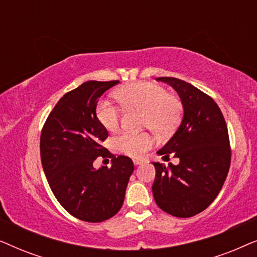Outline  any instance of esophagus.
Listing matches in <instances>:
<instances>
[{
    "instance_id": "obj_1",
    "label": "esophagus",
    "mask_w": 257,
    "mask_h": 257,
    "mask_svg": "<svg viewBox=\"0 0 257 257\" xmlns=\"http://www.w3.org/2000/svg\"><path fill=\"white\" fill-rule=\"evenodd\" d=\"M144 161L142 159H133V164L136 165V166H138V165H142Z\"/></svg>"
}]
</instances>
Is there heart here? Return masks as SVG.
Here are the masks:
<instances>
[{"instance_id":"1","label":"heart","mask_w":257,"mask_h":257,"mask_svg":"<svg viewBox=\"0 0 257 257\" xmlns=\"http://www.w3.org/2000/svg\"><path fill=\"white\" fill-rule=\"evenodd\" d=\"M115 97L128 110L143 112L142 126L158 135L173 132L182 115V103L175 94L168 93L166 87L156 83L142 82L124 86ZM98 120L107 131H115L120 124L121 108L110 100H100L97 105ZM120 152L131 157H142L152 146L153 138L149 132H122L113 139Z\"/></svg>"}]
</instances>
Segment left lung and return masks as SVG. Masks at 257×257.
Masks as SVG:
<instances>
[{
  "mask_svg": "<svg viewBox=\"0 0 257 257\" xmlns=\"http://www.w3.org/2000/svg\"><path fill=\"white\" fill-rule=\"evenodd\" d=\"M173 87L184 106L178 131L158 154H173L178 165L153 163L152 192L157 205L177 217L205 210L222 188L230 166L231 150L227 124L212 97L185 80L159 77Z\"/></svg>",
  "mask_w": 257,
  "mask_h": 257,
  "instance_id": "8db88e82",
  "label": "left lung"
}]
</instances>
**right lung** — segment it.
<instances>
[{
	"mask_svg": "<svg viewBox=\"0 0 257 257\" xmlns=\"http://www.w3.org/2000/svg\"><path fill=\"white\" fill-rule=\"evenodd\" d=\"M119 80H89L66 92L48 115L41 133V160L58 202L77 219L101 222L121 208L135 166L101 145L107 130L96 114L99 97ZM98 156L111 157V168L93 167Z\"/></svg>",
	"mask_w": 257,
	"mask_h": 257,
	"instance_id": "1",
	"label": "right lung"
}]
</instances>
